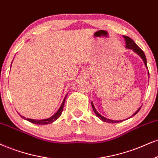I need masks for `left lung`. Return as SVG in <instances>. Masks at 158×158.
<instances>
[{"mask_svg": "<svg viewBox=\"0 0 158 158\" xmlns=\"http://www.w3.org/2000/svg\"><path fill=\"white\" fill-rule=\"evenodd\" d=\"M123 37L124 38V40H125V42H126V48H128V49H132V50H133V51H135V52H136V53L139 54V55L140 56H141V58H142V59H143V62H144L145 66L147 67V58H146L145 54H144V52H143V50H142L141 49V48H140L138 46L137 44H136L135 43V42H134V41H133V40H131V39H130V37H128V36H123ZM148 75H149V73H148ZM91 106H92L93 110H94V112L95 113V114L97 115V117H98L99 118H100V119L102 120V121H103V122H108V123H117V122H122V121L110 120V119H108V118L103 117V116H101V115H100V114H99L98 112L97 111L96 109H95L94 105H93L92 102H91ZM141 108H140L139 109V110H138L137 111H136V112L135 113V114H134L133 115V116H135V115L136 114H137L138 112L139 111L140 109H141ZM132 116H131V117H132Z\"/></svg>", "mask_w": 158, "mask_h": 158, "instance_id": "1", "label": "left lung"}]
</instances>
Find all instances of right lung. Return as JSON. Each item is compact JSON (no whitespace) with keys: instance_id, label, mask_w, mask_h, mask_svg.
<instances>
[{"instance_id":"right-lung-1","label":"right lung","mask_w":158,"mask_h":158,"mask_svg":"<svg viewBox=\"0 0 158 158\" xmlns=\"http://www.w3.org/2000/svg\"><path fill=\"white\" fill-rule=\"evenodd\" d=\"M67 95H66L65 98L64 99L63 102H62L61 106L59 108V109H58V111L56 112V114L53 115V116H51V117L49 118H46V119H42V120H35V119H31V118H25V117H23V116H21V117L25 118V119L28 120V122H31V123H34L36 124H48L52 123V122H53L54 121H56L57 118H59L60 116L61 115V113H62V110H63L64 103H65V100H66V98H67Z\"/></svg>"}]
</instances>
